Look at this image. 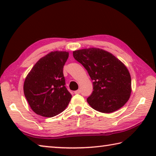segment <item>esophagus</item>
<instances>
[{
    "label": "esophagus",
    "mask_w": 156,
    "mask_h": 156,
    "mask_svg": "<svg viewBox=\"0 0 156 156\" xmlns=\"http://www.w3.org/2000/svg\"><path fill=\"white\" fill-rule=\"evenodd\" d=\"M74 94H80V89H78V90H77V91H74Z\"/></svg>",
    "instance_id": "1"
}]
</instances>
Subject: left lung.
<instances>
[{"instance_id": "8db88e82", "label": "left lung", "mask_w": 156, "mask_h": 156, "mask_svg": "<svg viewBox=\"0 0 156 156\" xmlns=\"http://www.w3.org/2000/svg\"><path fill=\"white\" fill-rule=\"evenodd\" d=\"M73 56L93 80L94 91L87 100L94 109L112 113L125 105L131 96V79L120 60L99 48L76 50Z\"/></svg>"}]
</instances>
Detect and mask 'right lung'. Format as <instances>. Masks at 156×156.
Instances as JSON below:
<instances>
[{
  "label": "right lung",
  "mask_w": 156,
  "mask_h": 156,
  "mask_svg": "<svg viewBox=\"0 0 156 156\" xmlns=\"http://www.w3.org/2000/svg\"><path fill=\"white\" fill-rule=\"evenodd\" d=\"M69 52L51 51L41 58L26 77L23 90L36 114L51 118L64 111L72 98L65 87L63 67Z\"/></svg>",
  "instance_id": "1"
}]
</instances>
